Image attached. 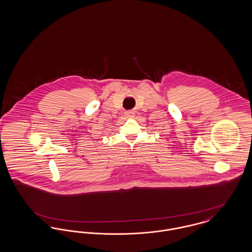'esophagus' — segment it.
I'll return each instance as SVG.
<instances>
[{
    "instance_id": "34e87169",
    "label": "esophagus",
    "mask_w": 252,
    "mask_h": 252,
    "mask_svg": "<svg viewBox=\"0 0 252 252\" xmlns=\"http://www.w3.org/2000/svg\"><path fill=\"white\" fill-rule=\"evenodd\" d=\"M125 114L127 118H133L135 116V112L133 110H127V111H126Z\"/></svg>"
}]
</instances>
